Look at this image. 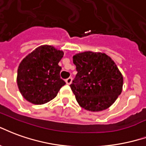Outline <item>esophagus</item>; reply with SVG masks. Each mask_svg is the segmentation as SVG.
<instances>
[{
  "mask_svg": "<svg viewBox=\"0 0 146 146\" xmlns=\"http://www.w3.org/2000/svg\"><path fill=\"white\" fill-rule=\"evenodd\" d=\"M65 82H66V83L68 84V85H70V84L72 83V78L71 77L68 78L65 80Z\"/></svg>",
  "mask_w": 146,
  "mask_h": 146,
  "instance_id": "1",
  "label": "esophagus"
}]
</instances>
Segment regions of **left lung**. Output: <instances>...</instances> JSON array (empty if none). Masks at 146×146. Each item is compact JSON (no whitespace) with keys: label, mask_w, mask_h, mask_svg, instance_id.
<instances>
[{"label":"left lung","mask_w":146,"mask_h":146,"mask_svg":"<svg viewBox=\"0 0 146 146\" xmlns=\"http://www.w3.org/2000/svg\"><path fill=\"white\" fill-rule=\"evenodd\" d=\"M77 74L70 85L84 109L97 112L107 109L122 92L123 76L106 54L86 51L73 56Z\"/></svg>","instance_id":"8db88e82"}]
</instances>
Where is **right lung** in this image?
<instances>
[{"mask_svg":"<svg viewBox=\"0 0 146 146\" xmlns=\"http://www.w3.org/2000/svg\"><path fill=\"white\" fill-rule=\"evenodd\" d=\"M64 52L49 45L40 46L27 55L18 68L17 84L25 100L40 105L56 97L65 82L60 78L58 63Z\"/></svg>","mask_w":146,"mask_h":146,"instance_id":"obj_1","label":"right lung"}]
</instances>
